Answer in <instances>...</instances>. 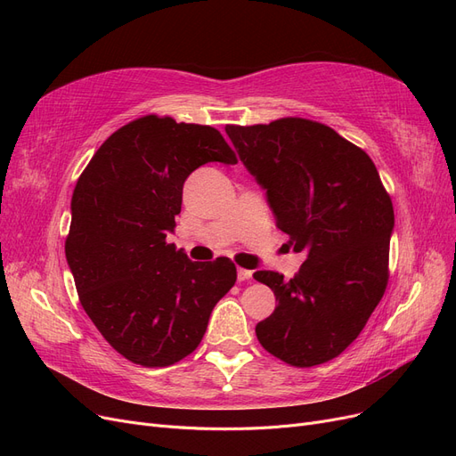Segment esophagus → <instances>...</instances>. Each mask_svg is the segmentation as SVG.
Instances as JSON below:
<instances>
[{
  "label": "esophagus",
  "instance_id": "obj_1",
  "mask_svg": "<svg viewBox=\"0 0 456 456\" xmlns=\"http://www.w3.org/2000/svg\"><path fill=\"white\" fill-rule=\"evenodd\" d=\"M237 276H239V282L249 281V278H252V271H248V269H242V267H239V269H237Z\"/></svg>",
  "mask_w": 456,
  "mask_h": 456
}]
</instances>
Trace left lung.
Masks as SVG:
<instances>
[{"mask_svg": "<svg viewBox=\"0 0 456 456\" xmlns=\"http://www.w3.org/2000/svg\"><path fill=\"white\" fill-rule=\"evenodd\" d=\"M249 174L267 189L276 227L305 252L296 276L257 271L278 301L256 326L261 346L296 367L337 358L356 339L388 284L394 208L362 148L328 125L282 117L227 125Z\"/></svg>", "mask_w": 456, "mask_h": 456, "instance_id": "1", "label": "left lung"}]
</instances>
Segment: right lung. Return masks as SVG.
<instances>
[{"label": "right lung", "mask_w": 456, "mask_h": 456, "mask_svg": "<svg viewBox=\"0 0 456 456\" xmlns=\"http://www.w3.org/2000/svg\"><path fill=\"white\" fill-rule=\"evenodd\" d=\"M214 160L237 163L214 126L143 115L100 145L73 189L66 259L79 301L132 363L167 367L189 356L237 282L229 257L189 261L167 242L187 175Z\"/></svg>", "instance_id": "1"}]
</instances>
